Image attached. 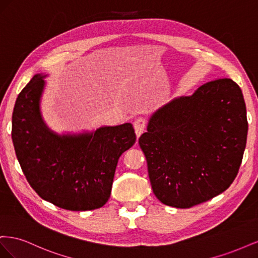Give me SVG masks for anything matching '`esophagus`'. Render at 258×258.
<instances>
[{
  "mask_svg": "<svg viewBox=\"0 0 258 258\" xmlns=\"http://www.w3.org/2000/svg\"><path fill=\"white\" fill-rule=\"evenodd\" d=\"M145 126H146V121L143 118H138L135 122H134V127H135V131H136V135L138 138H140L144 130H145Z\"/></svg>",
  "mask_w": 258,
  "mask_h": 258,
  "instance_id": "34e87169",
  "label": "esophagus"
}]
</instances>
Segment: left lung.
Segmentation results:
<instances>
[{
    "label": "left lung",
    "mask_w": 258,
    "mask_h": 258,
    "mask_svg": "<svg viewBox=\"0 0 258 258\" xmlns=\"http://www.w3.org/2000/svg\"><path fill=\"white\" fill-rule=\"evenodd\" d=\"M246 137L243 95L230 79L162 105L139 139L155 196L187 209L225 191L237 176Z\"/></svg>",
    "instance_id": "1"
}]
</instances>
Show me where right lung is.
<instances>
[{"instance_id": "obj_1", "label": "right lung", "mask_w": 258, "mask_h": 258, "mask_svg": "<svg viewBox=\"0 0 258 258\" xmlns=\"http://www.w3.org/2000/svg\"><path fill=\"white\" fill-rule=\"evenodd\" d=\"M45 77L35 74L21 90L12 118V139L23 174L42 199L59 208L87 211L111 196L117 162L136 143L132 124L62 134L43 119Z\"/></svg>"}]
</instances>
